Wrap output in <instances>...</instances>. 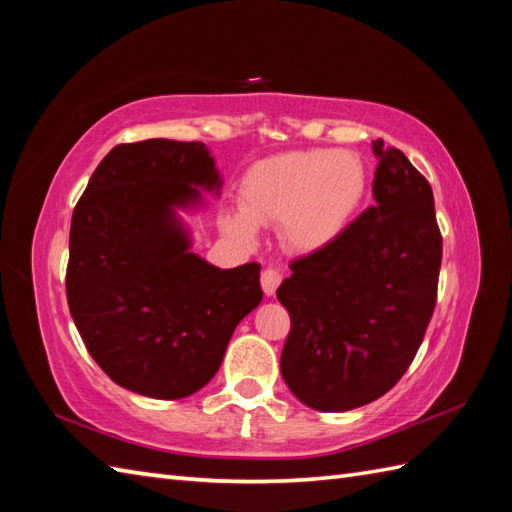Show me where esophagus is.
I'll return each instance as SVG.
<instances>
[{"mask_svg":"<svg viewBox=\"0 0 512 512\" xmlns=\"http://www.w3.org/2000/svg\"><path fill=\"white\" fill-rule=\"evenodd\" d=\"M281 279H284V275H281L279 268H266L262 273V288H264V295L266 297H273L277 292V286L281 284Z\"/></svg>","mask_w":512,"mask_h":512,"instance_id":"1","label":"esophagus"}]
</instances>
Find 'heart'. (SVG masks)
I'll return each mask as SVG.
<instances>
[{
  "mask_svg": "<svg viewBox=\"0 0 512 512\" xmlns=\"http://www.w3.org/2000/svg\"><path fill=\"white\" fill-rule=\"evenodd\" d=\"M363 160L345 149H297L255 162L239 182V206L220 215V228L255 244L257 226H279L292 253L328 248L352 224L363 202Z\"/></svg>",
  "mask_w": 512,
  "mask_h": 512,
  "instance_id": "b5f03b06",
  "label": "heart"
}]
</instances>
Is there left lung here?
I'll use <instances>...</instances> for the list:
<instances>
[{
  "label": "left lung",
  "mask_w": 512,
  "mask_h": 512,
  "mask_svg": "<svg viewBox=\"0 0 512 512\" xmlns=\"http://www.w3.org/2000/svg\"><path fill=\"white\" fill-rule=\"evenodd\" d=\"M378 156L369 206L328 248L290 264L281 376L303 405L350 411L407 372L436 308L442 237L431 184L400 149Z\"/></svg>",
  "instance_id": "left-lung-1"
}]
</instances>
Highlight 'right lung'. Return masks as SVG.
Segmentation results:
<instances>
[{
    "mask_svg": "<svg viewBox=\"0 0 512 512\" xmlns=\"http://www.w3.org/2000/svg\"><path fill=\"white\" fill-rule=\"evenodd\" d=\"M222 184L204 143L151 138L114 147L72 213L70 314L94 361L134 394H195L262 303V266L217 268L191 250L182 213Z\"/></svg>",
    "mask_w": 512,
    "mask_h": 512,
    "instance_id": "right-lung-1",
    "label": "right lung"
}]
</instances>
